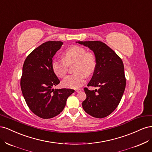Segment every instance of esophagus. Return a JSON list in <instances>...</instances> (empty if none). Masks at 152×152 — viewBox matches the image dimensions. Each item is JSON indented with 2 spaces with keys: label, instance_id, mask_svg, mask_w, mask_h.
<instances>
[{
  "label": "esophagus",
  "instance_id": "obj_1",
  "mask_svg": "<svg viewBox=\"0 0 152 152\" xmlns=\"http://www.w3.org/2000/svg\"><path fill=\"white\" fill-rule=\"evenodd\" d=\"M75 91L77 92V93H80V92H81V89H77L75 90Z\"/></svg>",
  "mask_w": 152,
  "mask_h": 152
}]
</instances>
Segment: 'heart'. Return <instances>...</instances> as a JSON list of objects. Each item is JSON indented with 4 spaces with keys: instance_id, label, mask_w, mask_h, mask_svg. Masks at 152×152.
Listing matches in <instances>:
<instances>
[{
    "instance_id": "heart-1",
    "label": "heart",
    "mask_w": 152,
    "mask_h": 152,
    "mask_svg": "<svg viewBox=\"0 0 152 152\" xmlns=\"http://www.w3.org/2000/svg\"><path fill=\"white\" fill-rule=\"evenodd\" d=\"M75 63L74 74L66 76L62 81V85L67 88L76 89L86 82V75L93 74L96 68V60L93 53L87 52L85 48L73 45L66 49L63 54V59L54 58L51 67L54 74L62 78L68 71V65Z\"/></svg>"
}]
</instances>
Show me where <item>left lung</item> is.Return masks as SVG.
<instances>
[{
	"label": "left lung",
	"instance_id": "obj_1",
	"mask_svg": "<svg viewBox=\"0 0 152 152\" xmlns=\"http://www.w3.org/2000/svg\"><path fill=\"white\" fill-rule=\"evenodd\" d=\"M76 42L93 51L96 68L87 86L99 87L93 91L85 87L86 99L82 102V108L92 117H107L117 107L126 88L123 62L113 50L101 41Z\"/></svg>",
	"mask_w": 152,
	"mask_h": 152
}]
</instances>
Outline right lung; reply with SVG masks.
Listing matches in <instances>:
<instances>
[{
    "label": "right lung",
    "mask_w": 152,
    "mask_h": 152,
    "mask_svg": "<svg viewBox=\"0 0 152 152\" xmlns=\"http://www.w3.org/2000/svg\"><path fill=\"white\" fill-rule=\"evenodd\" d=\"M61 41H48L35 49L25 60L21 89L30 110L42 118L58 115L74 90L53 89L60 81L51 67L53 58L63 45Z\"/></svg>",
    "instance_id": "add662e5"
}]
</instances>
